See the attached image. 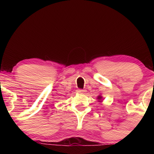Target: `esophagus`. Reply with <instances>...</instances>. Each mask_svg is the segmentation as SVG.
<instances>
[{"label":"esophagus","mask_w":154,"mask_h":154,"mask_svg":"<svg viewBox=\"0 0 154 154\" xmlns=\"http://www.w3.org/2000/svg\"><path fill=\"white\" fill-rule=\"evenodd\" d=\"M77 92H78L79 93H85V90L79 89V90H77Z\"/></svg>","instance_id":"obj_1"}]
</instances>
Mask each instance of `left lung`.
<instances>
[{
	"mask_svg": "<svg viewBox=\"0 0 154 154\" xmlns=\"http://www.w3.org/2000/svg\"><path fill=\"white\" fill-rule=\"evenodd\" d=\"M101 98V96H98V99H100Z\"/></svg>",
	"mask_w": 154,
	"mask_h": 154,
	"instance_id": "left-lung-1",
	"label": "left lung"
}]
</instances>
